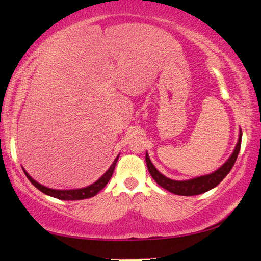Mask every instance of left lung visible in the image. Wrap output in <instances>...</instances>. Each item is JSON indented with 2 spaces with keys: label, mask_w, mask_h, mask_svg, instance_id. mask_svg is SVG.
Returning a JSON list of instances; mask_svg holds the SVG:
<instances>
[{
  "label": "left lung",
  "mask_w": 261,
  "mask_h": 261,
  "mask_svg": "<svg viewBox=\"0 0 261 261\" xmlns=\"http://www.w3.org/2000/svg\"><path fill=\"white\" fill-rule=\"evenodd\" d=\"M241 141H242V131L240 130L239 134V140L236 144L235 148L233 150V154L229 156V159L221 165V167L216 170L215 172L205 174V176L196 177L188 180H172L168 177H165L164 174L161 173L158 169L154 167V164L151 163V161L148 156V153H146V164L148 168V171L150 176L158 182L161 187L167 189V191L171 192L176 195H182V196H193L198 195V194L205 193L210 189L215 188L218 186L224 179L227 174L233 168L238 155L240 153L241 148Z\"/></svg>",
  "instance_id": "obj_1"
}]
</instances>
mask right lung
I'll use <instances>...</instances> for the list:
<instances>
[{"instance_id":"add662e5","label":"right lung","mask_w":261,"mask_h":261,"mask_svg":"<svg viewBox=\"0 0 261 261\" xmlns=\"http://www.w3.org/2000/svg\"><path fill=\"white\" fill-rule=\"evenodd\" d=\"M120 158V154L116 156V159L114 160V162L112 163L110 169L102 174V176L99 178L96 182H93L90 185V186L83 187V188H76V189H54V188H49L45 187L43 185H41L40 182H37L36 180L33 179L30 174L27 173L25 169L22 168L23 172H25L26 177L28 180L34 185V186L41 191L42 193H44L45 195H49L52 197L58 198V200H64V201H75V200H84V198H90L101 191V189L106 186L107 182L110 181V179L112 178V174L115 170V165L117 163V160Z\"/></svg>"}]
</instances>
